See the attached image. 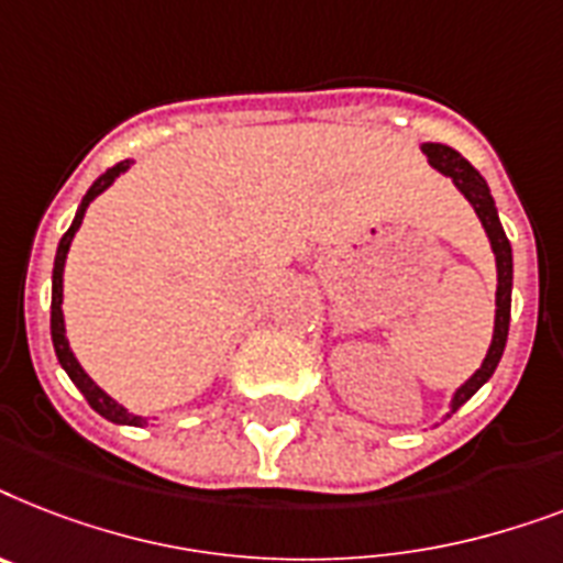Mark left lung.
<instances>
[{"instance_id":"1","label":"left lung","mask_w":563,"mask_h":563,"mask_svg":"<svg viewBox=\"0 0 563 563\" xmlns=\"http://www.w3.org/2000/svg\"><path fill=\"white\" fill-rule=\"evenodd\" d=\"M421 151L427 154V162L433 165L439 174L453 179V186L460 188L465 200L474 206L476 218L483 220V229L488 241H492L494 261H497V310H494V336L492 345H488V354H485L483 366L476 368L474 375L467 377L465 384L453 393L451 398V412L462 407L467 398H474L479 393V386L488 384V377L494 375V368L500 363L503 349H506V340H509V319H511V244L506 232H503L500 214H497V206H494V197L488 191V183L483 179V174L460 154L448 145H439V142H424ZM448 412V416H451Z\"/></svg>"}]
</instances>
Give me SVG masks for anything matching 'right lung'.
<instances>
[{
  "mask_svg": "<svg viewBox=\"0 0 563 563\" xmlns=\"http://www.w3.org/2000/svg\"><path fill=\"white\" fill-rule=\"evenodd\" d=\"M130 168V159L119 162V165H112L110 170H103L101 177L89 186V191L84 195V200H80L78 211H75V220H71V227L66 229V235L60 238V244H57V255H54V269H52V343H54V354H57V360H60V366L66 368V375L71 377V384L78 386L80 393H84V398L89 401V407L96 409L98 416H103L107 421H112V424H130V427H142L147 424V418L142 416H133V412H128V409L121 407L115 398H110V395L103 393L101 386L92 380V377L84 372V366L78 363V357L71 354L69 349V340H66V322H63V267H66V255H69V246H71V238H75V232L80 229V223H84V214H87L89 203L96 200L101 191H107V188L115 183V177H121L124 170Z\"/></svg>",
  "mask_w": 563,
  "mask_h": 563,
  "instance_id": "add662e5",
  "label": "right lung"
}]
</instances>
